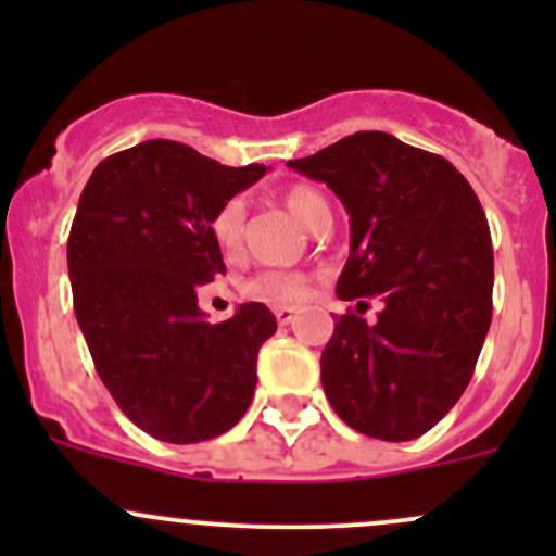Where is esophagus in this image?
Wrapping results in <instances>:
<instances>
[{
	"instance_id": "1",
	"label": "esophagus",
	"mask_w": 556,
	"mask_h": 556,
	"mask_svg": "<svg viewBox=\"0 0 556 556\" xmlns=\"http://www.w3.org/2000/svg\"><path fill=\"white\" fill-rule=\"evenodd\" d=\"M295 314H299V309H295V306H288V304H279V306H274V317H277V323H279V325H288V323H293V319H295Z\"/></svg>"
}]
</instances>
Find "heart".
Here are the masks:
<instances>
[{"instance_id": "b5f03b06", "label": "heart", "mask_w": 556, "mask_h": 556, "mask_svg": "<svg viewBox=\"0 0 556 556\" xmlns=\"http://www.w3.org/2000/svg\"><path fill=\"white\" fill-rule=\"evenodd\" d=\"M282 201L295 220L314 233L325 220H330V204L314 185H290L282 190ZM244 201L231 199L220 206V212L212 220V231H215L217 244L223 250H237L244 237ZM242 293L247 299H261V301H301L309 295V285L299 274H279L266 271L257 277L247 279L242 285Z\"/></svg>"}]
</instances>
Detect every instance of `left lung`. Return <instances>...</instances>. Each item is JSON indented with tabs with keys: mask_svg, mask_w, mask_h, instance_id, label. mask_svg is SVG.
Segmentation results:
<instances>
[{
	"mask_svg": "<svg viewBox=\"0 0 556 556\" xmlns=\"http://www.w3.org/2000/svg\"><path fill=\"white\" fill-rule=\"evenodd\" d=\"M290 169L350 212L352 252L336 295L383 299L366 324L336 319L319 357L333 412L357 433L412 441L459 401L492 319V237L473 188L446 159L392 134L357 131Z\"/></svg>",
	"mask_w": 556,
	"mask_h": 556,
	"instance_id": "left-lung-1",
	"label": "left lung"
}]
</instances>
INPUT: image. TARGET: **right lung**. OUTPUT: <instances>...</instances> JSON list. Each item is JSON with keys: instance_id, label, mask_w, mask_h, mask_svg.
I'll return each instance as SVG.
<instances>
[{"instance_id": "add662e5", "label": "right lung", "mask_w": 556, "mask_h": 556, "mask_svg": "<svg viewBox=\"0 0 556 556\" xmlns=\"http://www.w3.org/2000/svg\"><path fill=\"white\" fill-rule=\"evenodd\" d=\"M263 174L150 139L104 159L80 193L66 244L75 317L121 412L166 444L215 439L250 408L277 319L242 304L212 325L199 290L226 274L212 220Z\"/></svg>"}]
</instances>
